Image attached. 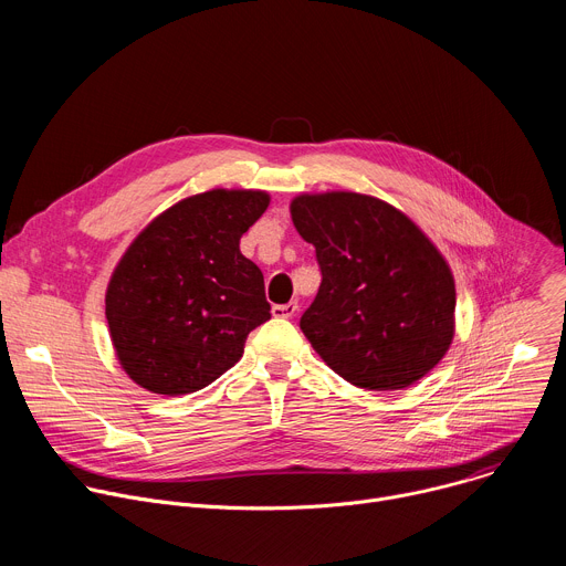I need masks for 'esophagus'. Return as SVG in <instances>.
I'll return each instance as SVG.
<instances>
[{
    "label": "esophagus",
    "mask_w": 566,
    "mask_h": 566,
    "mask_svg": "<svg viewBox=\"0 0 566 566\" xmlns=\"http://www.w3.org/2000/svg\"><path fill=\"white\" fill-rule=\"evenodd\" d=\"M295 313H297V302L275 304V306H273V315H275V317H293Z\"/></svg>",
    "instance_id": "esophagus-1"
}]
</instances>
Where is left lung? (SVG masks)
Returning a JSON list of instances; mask_svg holds the SVG:
<instances>
[{
  "label": "left lung",
  "instance_id": "left-lung-1",
  "mask_svg": "<svg viewBox=\"0 0 566 566\" xmlns=\"http://www.w3.org/2000/svg\"><path fill=\"white\" fill-rule=\"evenodd\" d=\"M291 217L322 273L300 317L319 358L365 389L423 378L454 336V280L432 241L389 203L356 192L302 195Z\"/></svg>",
  "mask_w": 566,
  "mask_h": 566
}]
</instances>
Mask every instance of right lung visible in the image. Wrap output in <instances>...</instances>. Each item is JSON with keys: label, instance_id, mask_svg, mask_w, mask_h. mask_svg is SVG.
<instances>
[{"label": "right lung", "instance_id": "right-lung-1", "mask_svg": "<svg viewBox=\"0 0 566 566\" xmlns=\"http://www.w3.org/2000/svg\"><path fill=\"white\" fill-rule=\"evenodd\" d=\"M269 208L255 190H210L156 217L107 289V322L123 369L140 387L203 389L244 354L271 317L262 271L239 239Z\"/></svg>", "mask_w": 566, "mask_h": 566}]
</instances>
